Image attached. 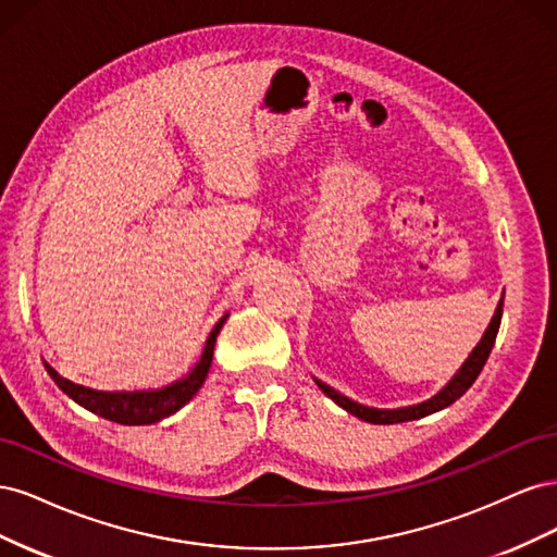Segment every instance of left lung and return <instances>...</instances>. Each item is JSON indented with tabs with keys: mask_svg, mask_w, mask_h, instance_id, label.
Segmentation results:
<instances>
[{
	"mask_svg": "<svg viewBox=\"0 0 557 557\" xmlns=\"http://www.w3.org/2000/svg\"><path fill=\"white\" fill-rule=\"evenodd\" d=\"M502 307H504V297L499 299V305L495 309V315L491 320V325H487V330L481 336V342L476 344V348L469 352V358L458 369V374H455L432 399H428L423 404H413V407H404V409H369V407H362V404H358V401L344 397L342 393H336L334 387H330L325 383H320V381H315V383H318L320 391H323L330 399H334L336 404H339L342 409H346L348 413L358 416L360 420H367V423H374V425L407 423V420H418V418H425V416H430L434 411H442V409L450 407L455 399H460L469 391V385L474 383L476 376L481 374V369H483L487 356H491L493 344H495V336H497V330H499Z\"/></svg>",
	"mask_w": 557,
	"mask_h": 557,
	"instance_id": "left-lung-1",
	"label": "left lung"
}]
</instances>
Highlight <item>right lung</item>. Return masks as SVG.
I'll return each mask as SVG.
<instances>
[{
    "label": "right lung",
    "mask_w": 557,
    "mask_h": 557,
    "mask_svg": "<svg viewBox=\"0 0 557 557\" xmlns=\"http://www.w3.org/2000/svg\"><path fill=\"white\" fill-rule=\"evenodd\" d=\"M225 320H227V315L218 320L215 327L211 330L205 352H201V358L195 364L193 372L185 379L162 387V391L99 393V391H90V387H83V385L66 381L48 362H44V364H46V372L58 383L60 391L64 395H70L76 404H81L83 409H88V411L102 416L107 420H113V423H121V425H150V423H158V420H162L166 416L176 413L181 407H185V404L195 397V393L199 391L201 383H205V379L209 374L215 336H218V332H221Z\"/></svg>",
    "instance_id": "add662e5"
}]
</instances>
